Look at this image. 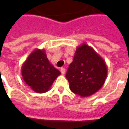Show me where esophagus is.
I'll return each mask as SVG.
<instances>
[{"label":"esophagus","instance_id":"34e87169","mask_svg":"<svg viewBox=\"0 0 129 129\" xmlns=\"http://www.w3.org/2000/svg\"><path fill=\"white\" fill-rule=\"evenodd\" d=\"M60 71H61V73L62 75H64L65 73H66V69H65L64 68H61Z\"/></svg>","mask_w":129,"mask_h":129}]
</instances>
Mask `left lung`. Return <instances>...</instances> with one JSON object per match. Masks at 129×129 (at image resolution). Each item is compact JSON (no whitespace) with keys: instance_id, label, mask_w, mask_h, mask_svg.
<instances>
[{"instance_id":"left-lung-1","label":"left lung","mask_w":129,"mask_h":129,"mask_svg":"<svg viewBox=\"0 0 129 129\" xmlns=\"http://www.w3.org/2000/svg\"><path fill=\"white\" fill-rule=\"evenodd\" d=\"M106 76L102 57L86 43L77 47L66 75L70 90L81 97H89L103 86Z\"/></svg>"}]
</instances>
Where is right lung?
<instances>
[{"label": "right lung", "mask_w": 129, "mask_h": 129, "mask_svg": "<svg viewBox=\"0 0 129 129\" xmlns=\"http://www.w3.org/2000/svg\"><path fill=\"white\" fill-rule=\"evenodd\" d=\"M24 81L37 93L48 91L61 73L47 58L45 50L35 49L24 62L21 68Z\"/></svg>", "instance_id": "obj_1"}]
</instances>
